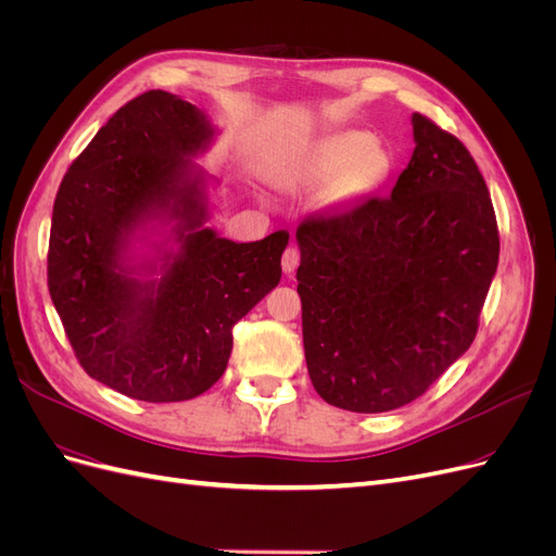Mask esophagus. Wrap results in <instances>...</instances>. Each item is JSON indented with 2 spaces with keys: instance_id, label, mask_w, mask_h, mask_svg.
I'll list each match as a JSON object with an SVG mask.
<instances>
[{
  "instance_id": "34e87169",
  "label": "esophagus",
  "mask_w": 556,
  "mask_h": 556,
  "mask_svg": "<svg viewBox=\"0 0 556 556\" xmlns=\"http://www.w3.org/2000/svg\"><path fill=\"white\" fill-rule=\"evenodd\" d=\"M296 266H299V250L288 248L282 252V271H285V276H294Z\"/></svg>"
}]
</instances>
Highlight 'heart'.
<instances>
[{
	"instance_id": "1",
	"label": "heart",
	"mask_w": 556,
	"mask_h": 556,
	"mask_svg": "<svg viewBox=\"0 0 556 556\" xmlns=\"http://www.w3.org/2000/svg\"><path fill=\"white\" fill-rule=\"evenodd\" d=\"M392 174V155L371 131L343 129L296 148L274 169L276 188L290 194L319 190V208L345 211L374 197Z\"/></svg>"
}]
</instances>
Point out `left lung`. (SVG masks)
Segmentation results:
<instances>
[{"label": "left lung", "instance_id": "left-lung-1", "mask_svg": "<svg viewBox=\"0 0 556 556\" xmlns=\"http://www.w3.org/2000/svg\"><path fill=\"white\" fill-rule=\"evenodd\" d=\"M410 125L413 157L390 197L296 229L308 374L352 413L406 406L464 355L498 264L476 160L425 115Z\"/></svg>", "mask_w": 556, "mask_h": 556}]
</instances>
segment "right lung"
<instances>
[{
    "instance_id": "obj_1",
    "label": "right lung",
    "mask_w": 556,
    "mask_h": 556,
    "mask_svg": "<svg viewBox=\"0 0 556 556\" xmlns=\"http://www.w3.org/2000/svg\"><path fill=\"white\" fill-rule=\"evenodd\" d=\"M217 134L204 109L143 92L58 190L50 299L86 374L125 396L204 394L225 374L233 325L280 282L288 231L237 243L206 225L217 180L194 160Z\"/></svg>"
}]
</instances>
